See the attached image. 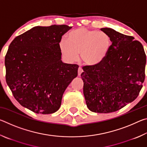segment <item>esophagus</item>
<instances>
[{
  "label": "esophagus",
  "instance_id": "esophagus-1",
  "mask_svg": "<svg viewBox=\"0 0 147 147\" xmlns=\"http://www.w3.org/2000/svg\"><path fill=\"white\" fill-rule=\"evenodd\" d=\"M83 73V69H82L80 67L78 68V76H80V74Z\"/></svg>",
  "mask_w": 147,
  "mask_h": 147
}]
</instances>
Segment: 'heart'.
<instances>
[{"label":"heart","mask_w":147,"mask_h":147,"mask_svg":"<svg viewBox=\"0 0 147 147\" xmlns=\"http://www.w3.org/2000/svg\"><path fill=\"white\" fill-rule=\"evenodd\" d=\"M111 45V38L108 34L80 27L69 32L67 40L62 39L59 43V48L69 62L78 60L80 53L84 64L94 66L105 59Z\"/></svg>","instance_id":"obj_1"}]
</instances>
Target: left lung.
I'll list each match as a JSON object with an SVG mask.
<instances>
[{"label": "left lung", "mask_w": 147, "mask_h": 147, "mask_svg": "<svg viewBox=\"0 0 147 147\" xmlns=\"http://www.w3.org/2000/svg\"><path fill=\"white\" fill-rule=\"evenodd\" d=\"M110 37L105 59L85 66L81 78L89 110L108 113L123 108L138 97L145 78L146 54L140 42L110 28L100 29Z\"/></svg>", "instance_id": "1"}]
</instances>
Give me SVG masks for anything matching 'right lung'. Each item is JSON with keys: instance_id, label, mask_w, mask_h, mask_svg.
Returning a JSON list of instances; mask_svg holds the SVG:
<instances>
[{"instance_id": "right-lung-1", "label": "right lung", "mask_w": 147, "mask_h": 147, "mask_svg": "<svg viewBox=\"0 0 147 147\" xmlns=\"http://www.w3.org/2000/svg\"><path fill=\"white\" fill-rule=\"evenodd\" d=\"M72 26L33 27L16 37L5 56L6 80L15 98L36 113L58 111L62 96L78 76V65L61 61L59 43Z\"/></svg>"}]
</instances>
